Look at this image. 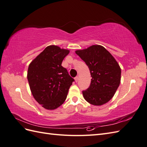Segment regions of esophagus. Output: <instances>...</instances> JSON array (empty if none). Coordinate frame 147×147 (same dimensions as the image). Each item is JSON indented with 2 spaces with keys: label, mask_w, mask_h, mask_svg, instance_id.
<instances>
[{
  "label": "esophagus",
  "mask_w": 147,
  "mask_h": 147,
  "mask_svg": "<svg viewBox=\"0 0 147 147\" xmlns=\"http://www.w3.org/2000/svg\"><path fill=\"white\" fill-rule=\"evenodd\" d=\"M75 82H76V83L78 81V77H76L75 78Z\"/></svg>",
  "instance_id": "1"
}]
</instances>
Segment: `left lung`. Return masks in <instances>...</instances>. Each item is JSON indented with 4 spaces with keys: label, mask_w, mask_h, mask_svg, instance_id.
I'll return each instance as SVG.
<instances>
[{
    "label": "left lung",
    "mask_w": 147,
    "mask_h": 147,
    "mask_svg": "<svg viewBox=\"0 0 147 147\" xmlns=\"http://www.w3.org/2000/svg\"><path fill=\"white\" fill-rule=\"evenodd\" d=\"M90 69L92 77L90 86L83 91V96L89 103L102 105L113 97L121 82V68L106 49L93 45L83 50L75 51Z\"/></svg>",
    "instance_id": "1"
}]
</instances>
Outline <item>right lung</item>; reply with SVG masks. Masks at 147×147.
<instances>
[{
	"label": "right lung",
	"instance_id": "add662e5",
	"mask_svg": "<svg viewBox=\"0 0 147 147\" xmlns=\"http://www.w3.org/2000/svg\"><path fill=\"white\" fill-rule=\"evenodd\" d=\"M70 50L50 45L29 64L27 77L34 98L43 108L55 110L66 99L74 80L61 65Z\"/></svg>",
	"mask_w": 147,
	"mask_h": 147
}]
</instances>
